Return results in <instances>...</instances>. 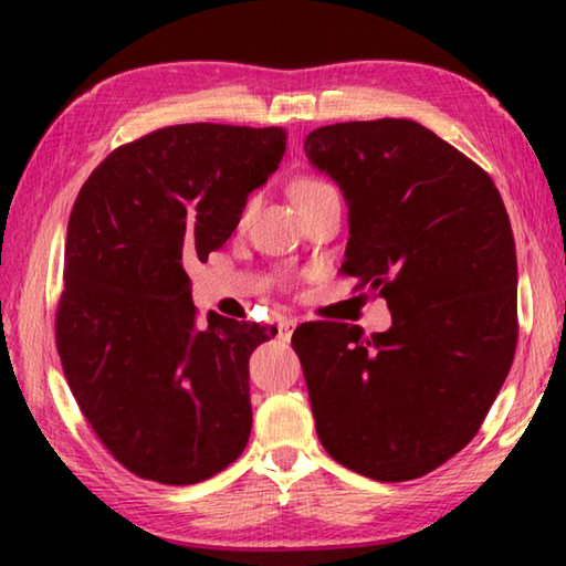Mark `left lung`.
Wrapping results in <instances>:
<instances>
[{
  "label": "left lung",
  "mask_w": 566,
  "mask_h": 566,
  "mask_svg": "<svg viewBox=\"0 0 566 566\" xmlns=\"http://www.w3.org/2000/svg\"><path fill=\"white\" fill-rule=\"evenodd\" d=\"M286 149L280 127L177 124L114 149L76 197L56 347L82 415L132 474L199 484L252 432L249 357L260 324L199 319L185 256L239 224Z\"/></svg>",
  "instance_id": "obj_1"
}]
</instances>
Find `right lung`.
Listing matches in <instances>:
<instances>
[{
	"mask_svg": "<svg viewBox=\"0 0 566 566\" xmlns=\"http://www.w3.org/2000/svg\"><path fill=\"white\" fill-rule=\"evenodd\" d=\"M349 207L342 272L381 286L387 332L344 327L300 354L322 447L407 482L479 432L516 349L510 217L472 159L411 119L342 122L304 142Z\"/></svg>",
	"mask_w": 566,
	"mask_h": 566,
	"instance_id": "add662e5",
	"label": "right lung"
}]
</instances>
